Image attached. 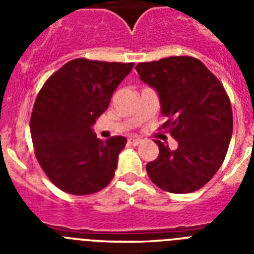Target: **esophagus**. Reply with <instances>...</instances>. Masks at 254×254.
Returning <instances> with one entry per match:
<instances>
[{
  "mask_svg": "<svg viewBox=\"0 0 254 254\" xmlns=\"http://www.w3.org/2000/svg\"><path fill=\"white\" fill-rule=\"evenodd\" d=\"M128 142L131 143V145H133V146H136V145H138V143L142 142V140H141V138H137V137H129Z\"/></svg>",
  "mask_w": 254,
  "mask_h": 254,
  "instance_id": "1",
  "label": "esophagus"
}]
</instances>
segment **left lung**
<instances>
[{"label":"left lung","instance_id":"left-lung-1","mask_svg":"<svg viewBox=\"0 0 254 254\" xmlns=\"http://www.w3.org/2000/svg\"><path fill=\"white\" fill-rule=\"evenodd\" d=\"M136 71L156 89L160 127L178 142L177 150L156 140L159 156L146 164L152 183L170 193H190L202 188L221 167L233 133L230 99L219 78L199 60L172 56L141 62Z\"/></svg>","mask_w":254,"mask_h":254}]
</instances>
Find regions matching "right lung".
<instances>
[{
    "label": "right lung",
    "instance_id": "add662e5",
    "mask_svg": "<svg viewBox=\"0 0 254 254\" xmlns=\"http://www.w3.org/2000/svg\"><path fill=\"white\" fill-rule=\"evenodd\" d=\"M134 64L76 58L56 71L38 93L30 118L34 154L49 181L69 194H93L114 177L122 136L96 138L91 126L107 111Z\"/></svg>",
    "mask_w": 254,
    "mask_h": 254
}]
</instances>
